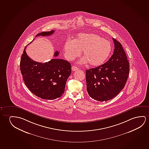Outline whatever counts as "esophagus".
<instances>
[{
	"label": "esophagus",
	"mask_w": 149,
	"mask_h": 149,
	"mask_svg": "<svg viewBox=\"0 0 149 149\" xmlns=\"http://www.w3.org/2000/svg\"><path fill=\"white\" fill-rule=\"evenodd\" d=\"M78 68L77 67H75V66H74L73 65L72 67V70L73 71H77L78 70Z\"/></svg>",
	"instance_id": "esophagus-1"
}]
</instances>
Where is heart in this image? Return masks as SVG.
I'll list each match as a JSON object with an SVG mask.
<instances>
[{
  "label": "heart",
  "mask_w": 149,
  "mask_h": 149,
  "mask_svg": "<svg viewBox=\"0 0 149 149\" xmlns=\"http://www.w3.org/2000/svg\"><path fill=\"white\" fill-rule=\"evenodd\" d=\"M65 56L69 61H74L81 51L84 57L80 63L89 64L93 67L102 65L107 59L112 51L109 41L95 34H79L74 41L69 40L64 45Z\"/></svg>",
  "instance_id": "1"
}]
</instances>
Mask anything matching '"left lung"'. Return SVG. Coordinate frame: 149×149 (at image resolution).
I'll use <instances>...</instances> for the list:
<instances>
[{"label": "left lung", "mask_w": 149, "mask_h": 149, "mask_svg": "<svg viewBox=\"0 0 149 149\" xmlns=\"http://www.w3.org/2000/svg\"><path fill=\"white\" fill-rule=\"evenodd\" d=\"M114 51L103 65L87 70L86 90L90 97L99 102L108 101L118 94L125 86L130 64L120 42L113 38Z\"/></svg>", "instance_id": "1"}]
</instances>
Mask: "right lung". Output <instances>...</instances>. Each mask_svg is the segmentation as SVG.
Here are the masks:
<instances>
[{
	"label": "right lung",
	"mask_w": 149,
	"mask_h": 149,
	"mask_svg": "<svg viewBox=\"0 0 149 149\" xmlns=\"http://www.w3.org/2000/svg\"><path fill=\"white\" fill-rule=\"evenodd\" d=\"M54 32H43L36 37L50 36ZM26 47L20 63V71L26 86L41 99L54 100L61 97L65 92L67 79L71 74V63L61 59H52L46 63H38L28 56ZM58 54L56 51L54 56L57 57Z\"/></svg>",
	"instance_id": "1"
}]
</instances>
